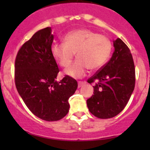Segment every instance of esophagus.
<instances>
[{"instance_id": "34e87169", "label": "esophagus", "mask_w": 150, "mask_h": 150, "mask_svg": "<svg viewBox=\"0 0 150 150\" xmlns=\"http://www.w3.org/2000/svg\"><path fill=\"white\" fill-rule=\"evenodd\" d=\"M86 82H83V81H78V88L82 87L83 86H84Z\"/></svg>"}]
</instances>
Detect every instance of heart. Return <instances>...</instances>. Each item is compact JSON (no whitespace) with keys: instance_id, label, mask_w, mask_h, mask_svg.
Segmentation results:
<instances>
[{"instance_id":"1","label":"heart","mask_w":150,"mask_h":150,"mask_svg":"<svg viewBox=\"0 0 150 150\" xmlns=\"http://www.w3.org/2000/svg\"><path fill=\"white\" fill-rule=\"evenodd\" d=\"M64 42L54 43L51 54L60 66L67 67L76 53L78 59L65 69L67 75L75 78L85 76L88 69H100L110 58L112 48L109 38L88 29L67 33Z\"/></svg>"}]
</instances>
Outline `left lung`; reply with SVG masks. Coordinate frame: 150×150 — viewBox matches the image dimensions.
Segmentation results:
<instances>
[{
	"instance_id": "8db88e82",
	"label": "left lung",
	"mask_w": 150,
	"mask_h": 150,
	"mask_svg": "<svg viewBox=\"0 0 150 150\" xmlns=\"http://www.w3.org/2000/svg\"><path fill=\"white\" fill-rule=\"evenodd\" d=\"M110 61L88 79L95 83L93 95L87 99L91 114L101 119L118 115L125 108L135 87V66L129 48L120 38L113 43Z\"/></svg>"
}]
</instances>
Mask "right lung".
Masks as SVG:
<instances>
[{
  "label": "right lung",
  "mask_w": 150,
  "mask_h": 150,
  "mask_svg": "<svg viewBox=\"0 0 150 150\" xmlns=\"http://www.w3.org/2000/svg\"><path fill=\"white\" fill-rule=\"evenodd\" d=\"M53 40L51 28L39 30L22 45L15 59L18 93L29 110L46 121L59 120L67 114L68 99L78 88L69 75L56 81L59 69L51 54Z\"/></svg>",
  "instance_id": "obj_1"
}]
</instances>
